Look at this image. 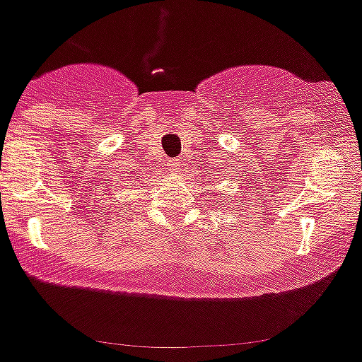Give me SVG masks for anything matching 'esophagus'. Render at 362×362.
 Instances as JSON below:
<instances>
[{"instance_id": "esophagus-1", "label": "esophagus", "mask_w": 362, "mask_h": 362, "mask_svg": "<svg viewBox=\"0 0 362 362\" xmlns=\"http://www.w3.org/2000/svg\"><path fill=\"white\" fill-rule=\"evenodd\" d=\"M169 169H171L173 173H178L182 169V161L180 160H173L169 161Z\"/></svg>"}]
</instances>
